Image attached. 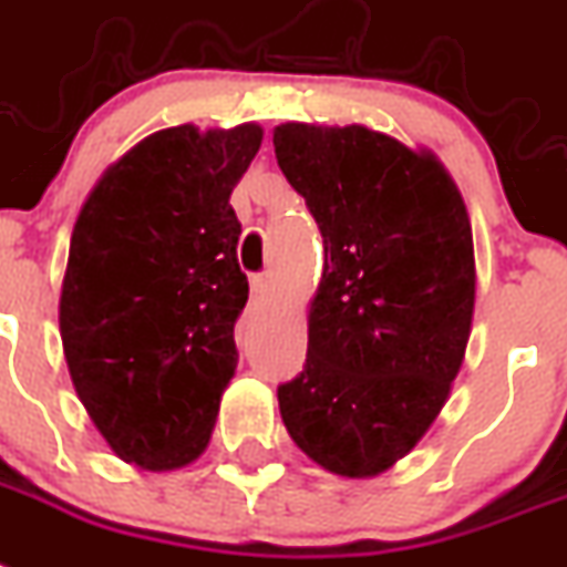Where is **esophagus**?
<instances>
[{
    "instance_id": "esophagus-1",
    "label": "esophagus",
    "mask_w": 567,
    "mask_h": 567,
    "mask_svg": "<svg viewBox=\"0 0 567 567\" xmlns=\"http://www.w3.org/2000/svg\"><path fill=\"white\" fill-rule=\"evenodd\" d=\"M266 292H269V278L255 275V278H251V298H264Z\"/></svg>"
}]
</instances>
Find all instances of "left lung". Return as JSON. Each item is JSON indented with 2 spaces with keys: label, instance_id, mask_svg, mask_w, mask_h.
Returning a JSON list of instances; mask_svg holds the SVG:
<instances>
[{
  "label": "left lung",
  "instance_id": "8db88e82",
  "mask_svg": "<svg viewBox=\"0 0 567 567\" xmlns=\"http://www.w3.org/2000/svg\"><path fill=\"white\" fill-rule=\"evenodd\" d=\"M278 165L324 237L303 371L278 385L318 466L371 478L441 414L475 310L463 196L432 153L368 126L280 124Z\"/></svg>",
  "mask_w": 567,
  "mask_h": 567
}]
</instances>
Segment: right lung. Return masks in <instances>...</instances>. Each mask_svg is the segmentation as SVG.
Returning a JSON list of instances; mask_svg holds the SVG:
<instances>
[{"mask_svg":"<svg viewBox=\"0 0 567 567\" xmlns=\"http://www.w3.org/2000/svg\"><path fill=\"white\" fill-rule=\"evenodd\" d=\"M264 130L171 126L101 176L74 223L60 339L74 391L121 461L203 455L237 368L249 301L228 205Z\"/></svg>","mask_w":567,"mask_h":567,"instance_id":"add662e5","label":"right lung"}]
</instances>
